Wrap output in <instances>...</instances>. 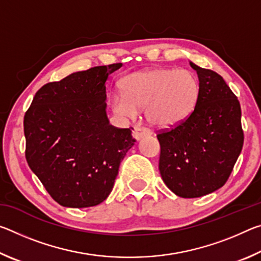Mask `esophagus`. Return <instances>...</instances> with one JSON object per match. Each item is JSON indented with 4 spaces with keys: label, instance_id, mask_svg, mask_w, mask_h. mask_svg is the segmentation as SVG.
<instances>
[{
    "label": "esophagus",
    "instance_id": "34e87169",
    "mask_svg": "<svg viewBox=\"0 0 261 261\" xmlns=\"http://www.w3.org/2000/svg\"><path fill=\"white\" fill-rule=\"evenodd\" d=\"M152 135V131L149 129H146V127H141V126H135L134 129V137L137 139L139 140L143 138V137H146V136H151Z\"/></svg>",
    "mask_w": 261,
    "mask_h": 261
}]
</instances>
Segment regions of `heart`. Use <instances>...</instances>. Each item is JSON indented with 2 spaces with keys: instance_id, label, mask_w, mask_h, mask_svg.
Instances as JSON below:
<instances>
[{
  "instance_id": "b5f03b06",
  "label": "heart",
  "mask_w": 261,
  "mask_h": 261,
  "mask_svg": "<svg viewBox=\"0 0 261 261\" xmlns=\"http://www.w3.org/2000/svg\"><path fill=\"white\" fill-rule=\"evenodd\" d=\"M123 94L115 93L110 106L122 116L135 117L137 108H146L153 125L173 126L192 113L199 96V82L184 69L158 68L134 72L123 78Z\"/></svg>"
}]
</instances>
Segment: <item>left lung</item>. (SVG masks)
<instances>
[{"mask_svg":"<svg viewBox=\"0 0 261 261\" xmlns=\"http://www.w3.org/2000/svg\"><path fill=\"white\" fill-rule=\"evenodd\" d=\"M199 78L192 113L158 131L163 182L182 198H198L223 187L240 156L244 132L237 96L213 70L190 62Z\"/></svg>","mask_w":261,"mask_h":261,"instance_id":"left-lung-1","label":"left lung"}]
</instances>
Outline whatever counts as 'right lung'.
<instances>
[{"mask_svg":"<svg viewBox=\"0 0 261 261\" xmlns=\"http://www.w3.org/2000/svg\"><path fill=\"white\" fill-rule=\"evenodd\" d=\"M122 63L71 73L43 85L24 116L25 156L60 205L84 208L109 196L134 127L109 124L106 81Z\"/></svg>","mask_w":261,"mask_h":261,"instance_id":"right-lung-1","label":"right lung"}]
</instances>
